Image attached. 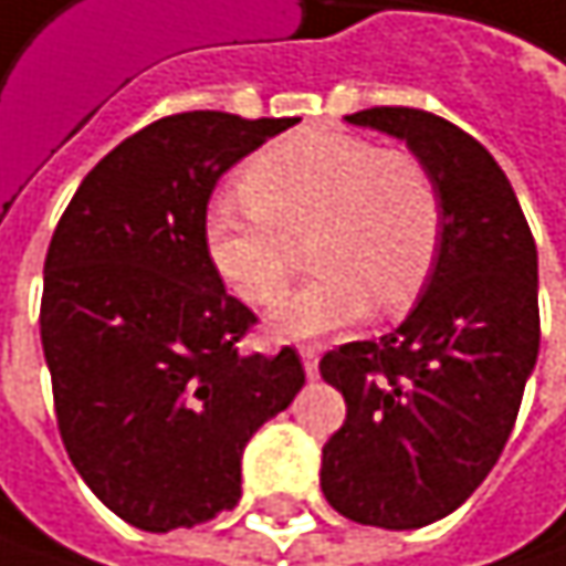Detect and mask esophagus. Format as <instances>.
<instances>
[{
    "label": "esophagus",
    "mask_w": 566,
    "mask_h": 566,
    "mask_svg": "<svg viewBox=\"0 0 566 566\" xmlns=\"http://www.w3.org/2000/svg\"><path fill=\"white\" fill-rule=\"evenodd\" d=\"M297 353H301V363H304L307 379H317V356H321V346H317V343H301Z\"/></svg>",
    "instance_id": "esophagus-1"
}]
</instances>
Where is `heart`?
<instances>
[{"mask_svg":"<svg viewBox=\"0 0 566 566\" xmlns=\"http://www.w3.org/2000/svg\"><path fill=\"white\" fill-rule=\"evenodd\" d=\"M239 193L210 207L203 242L245 304H282L297 275V242L311 235L317 279L282 307L284 334L346 327L373 301L401 311L434 272L443 200L431 168L408 148L356 132H291L245 161Z\"/></svg>","mask_w":566,"mask_h":566,"instance_id":"b5f03b06","label":"heart"}]
</instances>
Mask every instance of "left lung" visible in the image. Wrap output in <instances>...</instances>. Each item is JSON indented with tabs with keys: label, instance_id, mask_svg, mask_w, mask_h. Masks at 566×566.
Returning <instances> with one entry per match:
<instances>
[{
	"label": "left lung",
	"instance_id": "left-lung-1",
	"mask_svg": "<svg viewBox=\"0 0 566 566\" xmlns=\"http://www.w3.org/2000/svg\"><path fill=\"white\" fill-rule=\"evenodd\" d=\"M346 119L405 138L443 200L434 272L405 324L321 359L346 401L324 443L327 502L408 532L460 509L515 428L541 343L538 252L505 171L470 132L411 106Z\"/></svg>",
	"mask_w": 566,
	"mask_h": 566
}]
</instances>
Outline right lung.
Wrapping results in <instances>:
<instances>
[{
	"label": "right lung",
	"instance_id": "1",
	"mask_svg": "<svg viewBox=\"0 0 566 566\" xmlns=\"http://www.w3.org/2000/svg\"><path fill=\"white\" fill-rule=\"evenodd\" d=\"M297 119L165 116L77 187L44 259L41 343L71 463L142 532L235 509L242 450L304 386L294 346L239 353L259 317L227 294L203 220L217 180Z\"/></svg>",
	"mask_w": 566,
	"mask_h": 566
}]
</instances>
